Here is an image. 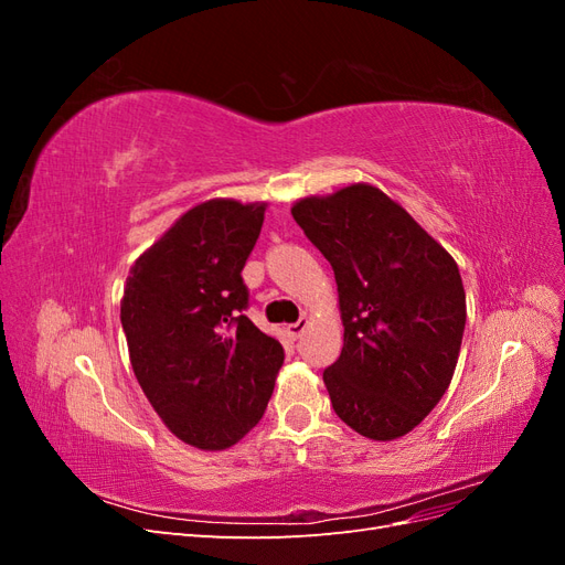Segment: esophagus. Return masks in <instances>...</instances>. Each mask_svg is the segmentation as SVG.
Listing matches in <instances>:
<instances>
[{
	"label": "esophagus",
	"mask_w": 565,
	"mask_h": 565,
	"mask_svg": "<svg viewBox=\"0 0 565 565\" xmlns=\"http://www.w3.org/2000/svg\"><path fill=\"white\" fill-rule=\"evenodd\" d=\"M306 328H309V318H299L297 322H292V324H287V332L292 334L295 339H299L303 332H306Z\"/></svg>",
	"instance_id": "34e87169"
}]
</instances>
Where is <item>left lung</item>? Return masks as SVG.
Here are the masks:
<instances>
[{
	"label": "left lung",
	"instance_id": "8db88e82",
	"mask_svg": "<svg viewBox=\"0 0 565 565\" xmlns=\"http://www.w3.org/2000/svg\"><path fill=\"white\" fill-rule=\"evenodd\" d=\"M339 289L344 349L322 372L341 422L393 440L448 391L467 322L452 256L380 188L355 183L292 207Z\"/></svg>",
	"mask_w": 565,
	"mask_h": 565
}]
</instances>
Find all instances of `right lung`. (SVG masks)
Segmentation results:
<instances>
[{
	"label": "right lung",
	"instance_id": "1",
	"mask_svg": "<svg viewBox=\"0 0 565 565\" xmlns=\"http://www.w3.org/2000/svg\"><path fill=\"white\" fill-rule=\"evenodd\" d=\"M264 204L210 200L185 212L129 270L122 330L136 380L188 446L224 450L254 429L285 361L245 316L243 268Z\"/></svg>",
	"mask_w": 565,
	"mask_h": 565
}]
</instances>
